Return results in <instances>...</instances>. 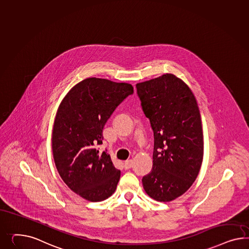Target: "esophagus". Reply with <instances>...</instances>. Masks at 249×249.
Returning a JSON list of instances; mask_svg holds the SVG:
<instances>
[{"instance_id": "esophagus-1", "label": "esophagus", "mask_w": 249, "mask_h": 249, "mask_svg": "<svg viewBox=\"0 0 249 249\" xmlns=\"http://www.w3.org/2000/svg\"><path fill=\"white\" fill-rule=\"evenodd\" d=\"M132 166H133V161L131 160H126L125 163H124V168H125V169H129V168H132Z\"/></svg>"}]
</instances>
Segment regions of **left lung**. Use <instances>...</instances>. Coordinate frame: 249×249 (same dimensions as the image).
<instances>
[{
  "label": "left lung",
  "instance_id": "8db88e82",
  "mask_svg": "<svg viewBox=\"0 0 249 249\" xmlns=\"http://www.w3.org/2000/svg\"><path fill=\"white\" fill-rule=\"evenodd\" d=\"M137 94L154 134L153 165L142 178L146 193L168 202L183 195L203 160L201 118L195 96L173 74L138 83Z\"/></svg>",
  "mask_w": 249,
  "mask_h": 249
}]
</instances>
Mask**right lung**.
Wrapping results in <instances>:
<instances>
[{
	"label": "right lung",
	"mask_w": 249,
	"mask_h": 249,
	"mask_svg": "<svg viewBox=\"0 0 249 249\" xmlns=\"http://www.w3.org/2000/svg\"><path fill=\"white\" fill-rule=\"evenodd\" d=\"M133 92L128 83L89 78L74 86L58 108L53 130L54 162L64 183L87 200H105L116 190L121 171L99 147L107 120Z\"/></svg>",
	"instance_id": "right-lung-1"
}]
</instances>
